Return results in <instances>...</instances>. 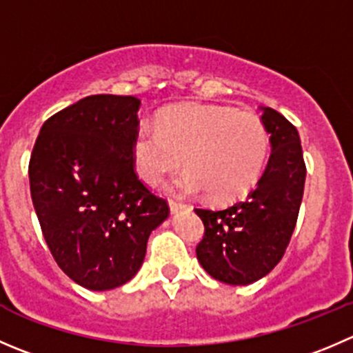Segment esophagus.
Listing matches in <instances>:
<instances>
[{"instance_id":"obj_1","label":"esophagus","mask_w":353,"mask_h":353,"mask_svg":"<svg viewBox=\"0 0 353 353\" xmlns=\"http://www.w3.org/2000/svg\"><path fill=\"white\" fill-rule=\"evenodd\" d=\"M169 207H170V212H172V214H177V212L190 208L186 203H181V201H176V200H169Z\"/></svg>"}]
</instances>
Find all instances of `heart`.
I'll list each match as a JSON object with an SVG mask.
<instances>
[{"instance_id":"b5f03b06","label":"heart","mask_w":353,"mask_h":353,"mask_svg":"<svg viewBox=\"0 0 353 353\" xmlns=\"http://www.w3.org/2000/svg\"><path fill=\"white\" fill-rule=\"evenodd\" d=\"M269 138L256 115L214 105H179L143 124L132 143L136 170L157 184L184 157L186 170L170 181L181 194L205 191L214 201L239 196L259 179Z\"/></svg>"}]
</instances>
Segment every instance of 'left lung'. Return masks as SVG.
<instances>
[{"label":"left lung","mask_w":353,"mask_h":353,"mask_svg":"<svg viewBox=\"0 0 353 353\" xmlns=\"http://www.w3.org/2000/svg\"><path fill=\"white\" fill-rule=\"evenodd\" d=\"M271 157L255 188L229 207L194 208L205 225L196 259L214 279L250 285L272 271L290 245L305 186V162L295 125L260 107Z\"/></svg>","instance_id":"left-lung-1"}]
</instances>
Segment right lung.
<instances>
[{
    "instance_id": "right-lung-1",
    "label": "right lung",
    "mask_w": 353,
    "mask_h": 353,
    "mask_svg": "<svg viewBox=\"0 0 353 353\" xmlns=\"http://www.w3.org/2000/svg\"><path fill=\"white\" fill-rule=\"evenodd\" d=\"M134 97L93 94L48 119L29 162L30 196L58 268L105 292L141 268L146 243L169 217L134 170L139 131Z\"/></svg>"
}]
</instances>
